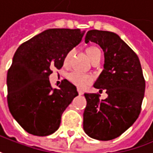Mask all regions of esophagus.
<instances>
[{"label": "esophagus", "mask_w": 153, "mask_h": 153, "mask_svg": "<svg viewBox=\"0 0 153 153\" xmlns=\"http://www.w3.org/2000/svg\"><path fill=\"white\" fill-rule=\"evenodd\" d=\"M77 91H78V94L82 96V95H83V92H82V90H81V89H77Z\"/></svg>", "instance_id": "esophagus-1"}]
</instances>
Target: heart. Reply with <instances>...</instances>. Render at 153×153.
Returning <instances> with one entry per match:
<instances>
[{
    "label": "heart",
    "instance_id": "heart-1",
    "mask_svg": "<svg viewBox=\"0 0 153 153\" xmlns=\"http://www.w3.org/2000/svg\"><path fill=\"white\" fill-rule=\"evenodd\" d=\"M98 52H101V51L97 47H95V46L88 47L86 50L87 56L90 59V61ZM71 54H72V51L67 54V56L65 57V61H68V59L71 56ZM68 79L71 83H73L74 85H76L77 88H86L88 84H90L93 81V78L91 76H89L88 74H82V73L77 72V71H72V72L69 73L68 74Z\"/></svg>",
    "mask_w": 153,
    "mask_h": 153
}]
</instances>
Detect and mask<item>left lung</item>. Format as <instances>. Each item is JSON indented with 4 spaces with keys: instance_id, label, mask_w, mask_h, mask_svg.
I'll list each match as a JSON object with an SVG mask.
<instances>
[{
    "instance_id": "1",
    "label": "left lung",
    "mask_w": 153,
    "mask_h": 153,
    "mask_svg": "<svg viewBox=\"0 0 153 153\" xmlns=\"http://www.w3.org/2000/svg\"><path fill=\"white\" fill-rule=\"evenodd\" d=\"M99 45L104 52L103 71L94 87L108 97L84 94L83 130L92 139L111 140L126 131L138 119L146 88L138 56L118 34L99 30L88 31L85 43Z\"/></svg>"
}]
</instances>
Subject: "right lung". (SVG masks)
Wrapping results in <instances>:
<instances>
[{
  "label": "right lung",
  "mask_w": 153,
  "mask_h": 153,
  "mask_svg": "<svg viewBox=\"0 0 153 153\" xmlns=\"http://www.w3.org/2000/svg\"><path fill=\"white\" fill-rule=\"evenodd\" d=\"M85 31L53 28L20 45L7 76V104L14 120L27 133L47 136L58 129L61 116L76 87L68 80L51 88V68L59 70L67 54L81 42Z\"/></svg>",
  "instance_id": "add662e5"
}]
</instances>
